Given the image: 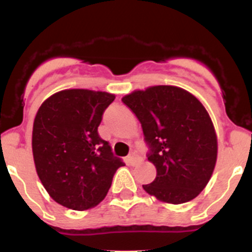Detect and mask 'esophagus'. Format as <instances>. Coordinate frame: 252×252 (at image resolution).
<instances>
[{"instance_id":"esophagus-1","label":"esophagus","mask_w":252,"mask_h":252,"mask_svg":"<svg viewBox=\"0 0 252 252\" xmlns=\"http://www.w3.org/2000/svg\"><path fill=\"white\" fill-rule=\"evenodd\" d=\"M126 159H128L129 164H131V166H135V164H138V162L140 161V157H139V155H136L135 152H131Z\"/></svg>"}]
</instances>
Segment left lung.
<instances>
[{
  "label": "left lung",
  "mask_w": 252,
  "mask_h": 252,
  "mask_svg": "<svg viewBox=\"0 0 252 252\" xmlns=\"http://www.w3.org/2000/svg\"><path fill=\"white\" fill-rule=\"evenodd\" d=\"M139 119L156 178L142 185L161 201L184 204L207 185L217 159V136L202 103L184 89L158 85L122 98Z\"/></svg>",
  "instance_id": "left-lung-1"
}]
</instances>
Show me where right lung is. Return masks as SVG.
<instances>
[{
	"mask_svg": "<svg viewBox=\"0 0 252 252\" xmlns=\"http://www.w3.org/2000/svg\"><path fill=\"white\" fill-rule=\"evenodd\" d=\"M114 97L102 91L63 90L37 111L32 142L35 167L50 196L64 207L84 211L100 204L124 166L97 131Z\"/></svg>",
	"mask_w": 252,
	"mask_h": 252,
	"instance_id": "right-lung-1",
	"label": "right lung"
}]
</instances>
